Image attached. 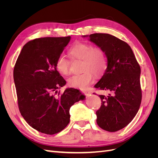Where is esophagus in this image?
I'll return each mask as SVG.
<instances>
[{
    "instance_id": "1",
    "label": "esophagus",
    "mask_w": 158,
    "mask_h": 158,
    "mask_svg": "<svg viewBox=\"0 0 158 158\" xmlns=\"http://www.w3.org/2000/svg\"><path fill=\"white\" fill-rule=\"evenodd\" d=\"M82 93L83 94H85V95H88L89 94V92H88V91H86V90H82Z\"/></svg>"
}]
</instances>
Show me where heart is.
Here are the masks:
<instances>
[{
  "instance_id": "1",
  "label": "heart",
  "mask_w": 158,
  "mask_h": 158,
  "mask_svg": "<svg viewBox=\"0 0 158 158\" xmlns=\"http://www.w3.org/2000/svg\"><path fill=\"white\" fill-rule=\"evenodd\" d=\"M69 55L73 59L82 60V74L74 75L69 79L70 86L84 89L92 82L94 74L99 77L103 75L107 67V61L105 52L99 47H94L88 43L76 42L72 45ZM55 66L56 70L63 76L70 73V61L63 56L56 59Z\"/></svg>"
}]
</instances>
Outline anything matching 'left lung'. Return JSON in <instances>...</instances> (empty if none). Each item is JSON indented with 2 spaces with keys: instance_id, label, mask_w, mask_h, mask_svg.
Segmentation results:
<instances>
[{
  "instance_id": "8db88e82",
  "label": "left lung",
  "mask_w": 158,
  "mask_h": 158,
  "mask_svg": "<svg viewBox=\"0 0 158 158\" xmlns=\"http://www.w3.org/2000/svg\"><path fill=\"white\" fill-rule=\"evenodd\" d=\"M89 37L107 58V69L94 85L109 93L99 95L102 103L96 111L97 124L105 131L116 132L127 126L140 108V66L126 42L108 33H94Z\"/></svg>"
}]
</instances>
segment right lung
<instances>
[{"label":"right lung","mask_w":158,"mask_h":158,"mask_svg":"<svg viewBox=\"0 0 158 158\" xmlns=\"http://www.w3.org/2000/svg\"><path fill=\"white\" fill-rule=\"evenodd\" d=\"M70 36L37 38L23 47L14 69L18 104L25 121L37 131L55 135L70 121L69 110L84 95L78 89L58 90L66 84L56 69V59Z\"/></svg>","instance_id":"right-lung-1"}]
</instances>
